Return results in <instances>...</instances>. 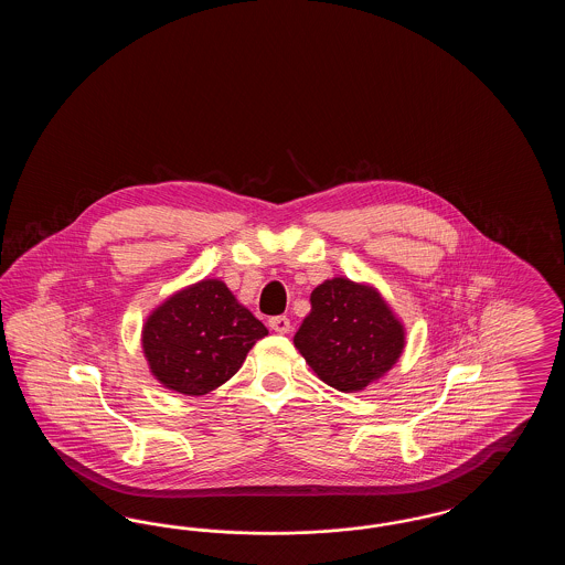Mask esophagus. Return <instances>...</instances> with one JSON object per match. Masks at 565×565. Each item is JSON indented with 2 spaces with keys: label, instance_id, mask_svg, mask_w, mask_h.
I'll return each mask as SVG.
<instances>
[{
  "label": "esophagus",
  "instance_id": "34e87169",
  "mask_svg": "<svg viewBox=\"0 0 565 565\" xmlns=\"http://www.w3.org/2000/svg\"><path fill=\"white\" fill-rule=\"evenodd\" d=\"M270 330L279 332V334H286L290 330V320L286 316H275L269 320Z\"/></svg>",
  "mask_w": 565,
  "mask_h": 565
}]
</instances>
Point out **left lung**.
<instances>
[{
	"label": "left lung",
	"mask_w": 565,
	"mask_h": 565,
	"mask_svg": "<svg viewBox=\"0 0 565 565\" xmlns=\"http://www.w3.org/2000/svg\"><path fill=\"white\" fill-rule=\"evenodd\" d=\"M295 345L323 383L350 394L396 364L404 328L375 288L334 277L311 292Z\"/></svg>",
	"instance_id": "8db88e82"
}]
</instances>
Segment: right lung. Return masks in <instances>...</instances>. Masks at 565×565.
<instances>
[{
    "mask_svg": "<svg viewBox=\"0 0 565 565\" xmlns=\"http://www.w3.org/2000/svg\"><path fill=\"white\" fill-rule=\"evenodd\" d=\"M269 330L220 279H203L173 296L143 323L141 348L167 390L203 396L242 369L247 351Z\"/></svg>",
    "mask_w": 565,
    "mask_h": 565,
    "instance_id": "add662e5",
    "label": "right lung"
}]
</instances>
